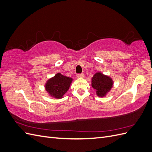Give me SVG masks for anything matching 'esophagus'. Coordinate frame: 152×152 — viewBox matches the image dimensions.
<instances>
[{"label": "esophagus", "mask_w": 152, "mask_h": 152, "mask_svg": "<svg viewBox=\"0 0 152 152\" xmlns=\"http://www.w3.org/2000/svg\"><path fill=\"white\" fill-rule=\"evenodd\" d=\"M77 77L78 78H83L84 77V73H78L77 74Z\"/></svg>", "instance_id": "1"}]
</instances>
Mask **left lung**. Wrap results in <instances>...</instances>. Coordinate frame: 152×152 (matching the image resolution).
<instances>
[{
  "label": "left lung",
  "mask_w": 152,
  "mask_h": 152,
  "mask_svg": "<svg viewBox=\"0 0 152 152\" xmlns=\"http://www.w3.org/2000/svg\"><path fill=\"white\" fill-rule=\"evenodd\" d=\"M113 81L111 78L99 72L96 73L92 79V87L96 91L99 97H103L111 89Z\"/></svg>",
  "instance_id": "obj_1"
}]
</instances>
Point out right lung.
I'll list each match as a JSON object with an SVG mask.
<instances>
[{
  "label": "right lung",
  "mask_w": 152,
  "mask_h": 152,
  "mask_svg": "<svg viewBox=\"0 0 152 152\" xmlns=\"http://www.w3.org/2000/svg\"><path fill=\"white\" fill-rule=\"evenodd\" d=\"M72 79L58 73L49 79L45 84V89L54 98H61L70 87Z\"/></svg>",
  "instance_id": "1"
}]
</instances>
